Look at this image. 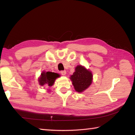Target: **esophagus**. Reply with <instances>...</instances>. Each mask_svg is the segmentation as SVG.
I'll return each mask as SVG.
<instances>
[{"label":"esophagus","mask_w":135,"mask_h":135,"mask_svg":"<svg viewBox=\"0 0 135 135\" xmlns=\"http://www.w3.org/2000/svg\"><path fill=\"white\" fill-rule=\"evenodd\" d=\"M61 74H62V76H65V75L66 74V71H61Z\"/></svg>","instance_id":"esophagus-1"}]
</instances>
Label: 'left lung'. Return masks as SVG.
Returning <instances> with one entry per match:
<instances>
[{"instance_id":"8db88e82","label":"left lung","mask_w":135,"mask_h":135,"mask_svg":"<svg viewBox=\"0 0 135 135\" xmlns=\"http://www.w3.org/2000/svg\"><path fill=\"white\" fill-rule=\"evenodd\" d=\"M92 77V74L90 71L81 65H78L75 68V72L73 73L70 79L75 90L78 92H81L90 85Z\"/></svg>"}]
</instances>
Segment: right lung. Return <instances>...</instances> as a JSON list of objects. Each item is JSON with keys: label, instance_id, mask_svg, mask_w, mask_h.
<instances>
[{"label": "right lung", "instance_id": "add662e5", "mask_svg": "<svg viewBox=\"0 0 135 135\" xmlns=\"http://www.w3.org/2000/svg\"><path fill=\"white\" fill-rule=\"evenodd\" d=\"M59 76L57 73L52 72H42L41 73V76L38 80L39 83L41 86H51L54 84L55 79Z\"/></svg>", "mask_w": 135, "mask_h": 135}]
</instances>
